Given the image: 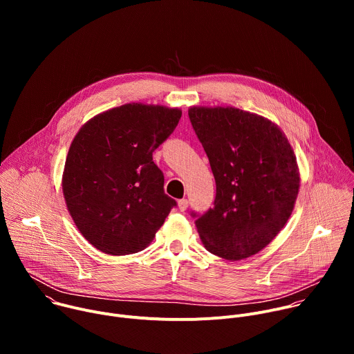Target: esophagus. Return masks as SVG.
I'll return each instance as SVG.
<instances>
[{
    "mask_svg": "<svg viewBox=\"0 0 354 354\" xmlns=\"http://www.w3.org/2000/svg\"><path fill=\"white\" fill-rule=\"evenodd\" d=\"M187 206H189V201H187L186 198H180V200L178 201V207H179L180 212H185V210L187 209Z\"/></svg>",
    "mask_w": 354,
    "mask_h": 354,
    "instance_id": "34e87169",
    "label": "esophagus"
}]
</instances>
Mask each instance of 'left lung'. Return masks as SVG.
Instances as JSON below:
<instances>
[{"mask_svg": "<svg viewBox=\"0 0 354 354\" xmlns=\"http://www.w3.org/2000/svg\"><path fill=\"white\" fill-rule=\"evenodd\" d=\"M187 112L216 179L214 207L196 220L200 239L225 261L254 257L294 210L301 180L294 149L283 130L261 115L234 106Z\"/></svg>", "mask_w": 354, "mask_h": 354, "instance_id": "left-lung-1", "label": "left lung"}]
</instances>
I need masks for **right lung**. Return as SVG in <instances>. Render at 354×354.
<instances>
[{
    "mask_svg": "<svg viewBox=\"0 0 354 354\" xmlns=\"http://www.w3.org/2000/svg\"><path fill=\"white\" fill-rule=\"evenodd\" d=\"M180 116L179 108L126 104L93 116L75 134L63 194L78 231L97 250L122 257L145 249L176 206L153 153Z\"/></svg>",
    "mask_w": 354,
    "mask_h": 354,
    "instance_id": "add662e5",
    "label": "right lung"
}]
</instances>
